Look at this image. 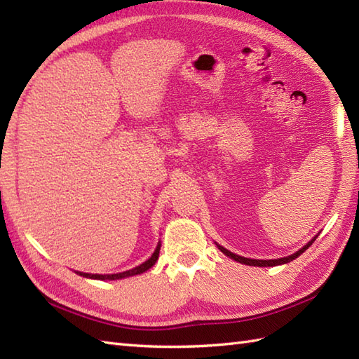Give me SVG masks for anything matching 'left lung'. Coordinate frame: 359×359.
Instances as JSON below:
<instances>
[{"label":"left lung","mask_w":359,"mask_h":359,"mask_svg":"<svg viewBox=\"0 0 359 359\" xmlns=\"http://www.w3.org/2000/svg\"><path fill=\"white\" fill-rule=\"evenodd\" d=\"M318 238V236H316ZM316 238L313 239V241H310L306 247H302L299 251H296L294 255H292V256H287V257H280V259H269V261H259V259H248V257H242V256H238V255H234V253H231V251H228L226 248H224V247H220V245H217L219 247V250L222 251L224 255H226L228 257H231V259H234V261H238V262H241V264H245V265H253V266H273V265H280V264H287V262H290V261H293V259H296L297 256L299 255H302L304 251H306L311 243H313L315 241H316Z\"/></svg>","instance_id":"left-lung-1"}]
</instances>
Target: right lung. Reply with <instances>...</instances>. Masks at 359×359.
I'll return each instance as SVG.
<instances>
[{
	"instance_id": "1",
	"label": "right lung",
	"mask_w": 359,
	"mask_h": 359,
	"mask_svg": "<svg viewBox=\"0 0 359 359\" xmlns=\"http://www.w3.org/2000/svg\"><path fill=\"white\" fill-rule=\"evenodd\" d=\"M158 251H160V243L157 245L156 251L152 253V256L148 259L147 262H143L142 265L135 266V269L133 270H128V271H123V273H117V274H89V273H79L80 276H85V278H90V279H100V280H104V279H109V280H116V279H121V278H129V276H135V274H140L143 271L149 270L152 265L156 264V261L158 259Z\"/></svg>"
}]
</instances>
